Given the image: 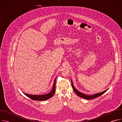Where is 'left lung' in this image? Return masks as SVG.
Here are the masks:
<instances>
[{
    "label": "left lung",
    "mask_w": 122,
    "mask_h": 122,
    "mask_svg": "<svg viewBox=\"0 0 122 122\" xmlns=\"http://www.w3.org/2000/svg\"><path fill=\"white\" fill-rule=\"evenodd\" d=\"M71 85H72V88L74 90V91L75 92V93L78 96H79L80 97H81V98H83L84 99H94V98H95L100 96H101L102 94H103L104 93H105L108 89H107L105 91H104L102 92H100V93H97V94H95L94 95H85V94H84L80 92H79L78 90H77L75 88V87L74 86L73 84V82L72 81V79H71Z\"/></svg>",
    "instance_id": "8db88e82"
}]
</instances>
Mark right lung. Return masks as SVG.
<instances>
[{
  "mask_svg": "<svg viewBox=\"0 0 122 122\" xmlns=\"http://www.w3.org/2000/svg\"><path fill=\"white\" fill-rule=\"evenodd\" d=\"M56 77L55 78V80H54V85H53V88H52L51 91L48 94H45V95H29V94H27L26 93H24V94L27 97H29L30 98H31L32 100H41V101H43V100H46L51 97H53L54 94L55 93V91H56Z\"/></svg>",
  "mask_w": 122,
  "mask_h": 122,
  "instance_id": "obj_1",
  "label": "right lung"
}]
</instances>
